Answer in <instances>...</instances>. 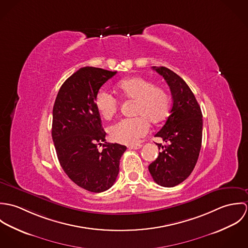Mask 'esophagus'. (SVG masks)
Listing matches in <instances>:
<instances>
[{
	"mask_svg": "<svg viewBox=\"0 0 248 248\" xmlns=\"http://www.w3.org/2000/svg\"><path fill=\"white\" fill-rule=\"evenodd\" d=\"M141 147V144H137V145H131V146H129V149H132V150H138V149H140Z\"/></svg>",
	"mask_w": 248,
	"mask_h": 248,
	"instance_id": "1",
	"label": "esophagus"
}]
</instances>
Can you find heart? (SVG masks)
I'll list each match as a JSON object with an SVG mask.
<instances>
[{
    "instance_id": "1",
    "label": "heart",
    "mask_w": 248,
    "mask_h": 248,
    "mask_svg": "<svg viewBox=\"0 0 248 248\" xmlns=\"http://www.w3.org/2000/svg\"><path fill=\"white\" fill-rule=\"evenodd\" d=\"M117 92L125 98L136 100L132 118H124L109 129L114 141L134 145L140 141L150 129L149 121L157 123L168 115L171 101L166 90L140 76L121 80L116 85ZM94 104L99 113L107 120L116 112L118 101L106 90H99L94 97Z\"/></svg>"
}]
</instances>
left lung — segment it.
Wrapping results in <instances>:
<instances>
[{"instance_id":"1","label":"left lung","mask_w":248,"mask_h":248,"mask_svg":"<svg viewBox=\"0 0 248 248\" xmlns=\"http://www.w3.org/2000/svg\"><path fill=\"white\" fill-rule=\"evenodd\" d=\"M170 87L173 105L170 115L155 137L165 145L155 143L157 158L149 165L153 179L160 186L174 187L184 181L194 170L202 140V113L186 82L165 67H153Z\"/></svg>"}]
</instances>
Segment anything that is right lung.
<instances>
[{
	"mask_svg": "<svg viewBox=\"0 0 248 248\" xmlns=\"http://www.w3.org/2000/svg\"><path fill=\"white\" fill-rule=\"evenodd\" d=\"M116 74L85 67L61 86L52 110L51 136L61 167L81 188L93 193L109 189L119 172V160L127 147L106 142L96 93ZM98 145H103L100 151Z\"/></svg>",
	"mask_w": 248,
	"mask_h": 248,
	"instance_id": "add662e5",
	"label": "right lung"
}]
</instances>
